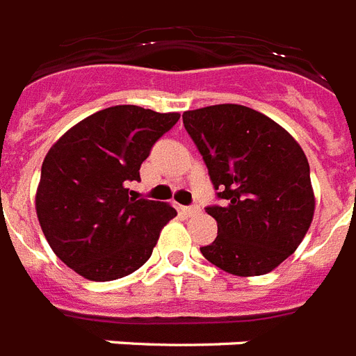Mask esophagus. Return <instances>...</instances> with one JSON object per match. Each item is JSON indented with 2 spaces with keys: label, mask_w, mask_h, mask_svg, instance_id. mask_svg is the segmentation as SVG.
I'll return each instance as SVG.
<instances>
[{
  "label": "esophagus",
  "mask_w": 356,
  "mask_h": 356,
  "mask_svg": "<svg viewBox=\"0 0 356 356\" xmlns=\"http://www.w3.org/2000/svg\"><path fill=\"white\" fill-rule=\"evenodd\" d=\"M180 211L186 215V217H193V215H196V213L200 211V207L198 206H181Z\"/></svg>",
  "instance_id": "esophagus-1"
}]
</instances>
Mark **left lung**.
<instances>
[{
  "label": "left lung",
  "mask_w": 356,
  "mask_h": 356,
  "mask_svg": "<svg viewBox=\"0 0 356 356\" xmlns=\"http://www.w3.org/2000/svg\"><path fill=\"white\" fill-rule=\"evenodd\" d=\"M222 206L206 211L218 235L202 255L241 277L268 274L309 232L314 191L305 152L283 127L241 104L184 112Z\"/></svg>",
  "instance_id": "1"
}]
</instances>
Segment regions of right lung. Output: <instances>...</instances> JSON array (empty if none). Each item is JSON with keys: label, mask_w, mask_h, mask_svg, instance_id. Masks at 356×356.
<instances>
[{"label": "right lung", "mask_w": 356, "mask_h": 356, "mask_svg": "<svg viewBox=\"0 0 356 356\" xmlns=\"http://www.w3.org/2000/svg\"><path fill=\"white\" fill-rule=\"evenodd\" d=\"M180 113L134 104L104 108L71 127L45 154L36 215L51 250L90 281L132 274L152 255L169 204L129 195L152 145Z\"/></svg>", "instance_id": "1"}]
</instances>
